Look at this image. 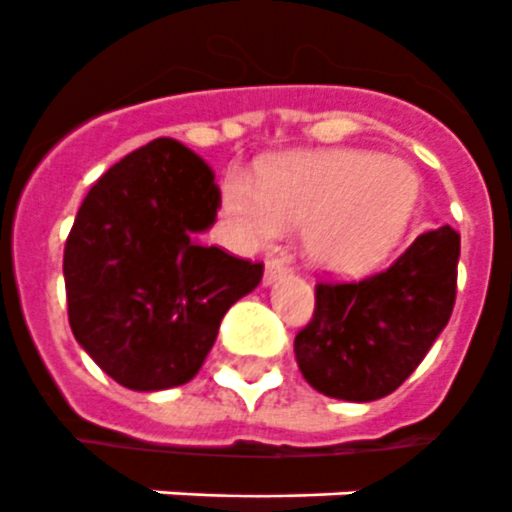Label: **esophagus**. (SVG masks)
Listing matches in <instances>:
<instances>
[{
	"mask_svg": "<svg viewBox=\"0 0 512 512\" xmlns=\"http://www.w3.org/2000/svg\"><path fill=\"white\" fill-rule=\"evenodd\" d=\"M288 272V259H282V256H275V259L267 261V275H264V280L267 282H275L277 277H282Z\"/></svg>",
	"mask_w": 512,
	"mask_h": 512,
	"instance_id": "1",
	"label": "esophagus"
}]
</instances>
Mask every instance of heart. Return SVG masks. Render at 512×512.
Wrapping results in <instances>:
<instances>
[{"label":"heart","mask_w":512,"mask_h":512,"mask_svg":"<svg viewBox=\"0 0 512 512\" xmlns=\"http://www.w3.org/2000/svg\"><path fill=\"white\" fill-rule=\"evenodd\" d=\"M420 179L402 161L365 150L290 153L261 166L259 182L230 174L224 208L248 248L306 227L309 259L330 272L378 264L418 211Z\"/></svg>","instance_id":"heart-1"}]
</instances>
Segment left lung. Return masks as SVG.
<instances>
[{
	"label": "left lung",
	"mask_w": 512,
	"mask_h": 512,
	"mask_svg": "<svg viewBox=\"0 0 512 512\" xmlns=\"http://www.w3.org/2000/svg\"><path fill=\"white\" fill-rule=\"evenodd\" d=\"M457 259L460 232L444 224L375 275L317 282L312 320L293 341L309 386L346 402L402 386L452 317Z\"/></svg>",
	"instance_id": "1"
}]
</instances>
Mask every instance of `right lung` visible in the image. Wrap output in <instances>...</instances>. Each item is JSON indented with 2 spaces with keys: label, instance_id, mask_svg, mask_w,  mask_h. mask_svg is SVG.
Instances as JSON below:
<instances>
[{
  "label": "right lung",
  "instance_id": "obj_1",
  "mask_svg": "<svg viewBox=\"0 0 512 512\" xmlns=\"http://www.w3.org/2000/svg\"><path fill=\"white\" fill-rule=\"evenodd\" d=\"M219 203L211 166L171 137L110 166L81 203L63 253L68 322L121 386L195 378L227 309L261 282V261L200 240Z\"/></svg>",
  "mask_w": 512,
  "mask_h": 512
}]
</instances>
